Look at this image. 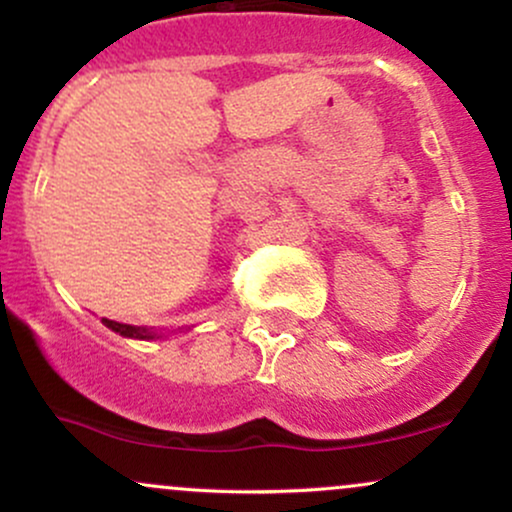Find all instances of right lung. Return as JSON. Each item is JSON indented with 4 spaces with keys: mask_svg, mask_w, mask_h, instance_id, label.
<instances>
[{
    "mask_svg": "<svg viewBox=\"0 0 512 512\" xmlns=\"http://www.w3.org/2000/svg\"><path fill=\"white\" fill-rule=\"evenodd\" d=\"M103 325L110 327L113 332H120L122 337H134V339H154L156 332H149L146 327H134V325H122V322H115V320H108V317H103Z\"/></svg>",
    "mask_w": 512,
    "mask_h": 512,
    "instance_id": "1",
    "label": "right lung"
}]
</instances>
